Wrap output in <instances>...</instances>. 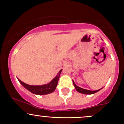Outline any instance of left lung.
Instances as JSON below:
<instances>
[{"instance_id":"8db88e82","label":"left lung","mask_w":124,"mask_h":124,"mask_svg":"<svg viewBox=\"0 0 124 124\" xmlns=\"http://www.w3.org/2000/svg\"><path fill=\"white\" fill-rule=\"evenodd\" d=\"M73 85H74V86H75V89H76V90L78 91V92H79V93H80L85 94H92L96 93V92H99V90H101V89H100L99 90H97L92 91V90H89L84 89H82V88H81V87H80L78 86L77 85H75L74 81H73Z\"/></svg>"}]
</instances>
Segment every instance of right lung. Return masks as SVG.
<instances>
[{
  "label": "right lung",
  "mask_w": 124,
  "mask_h": 124,
  "mask_svg": "<svg viewBox=\"0 0 124 124\" xmlns=\"http://www.w3.org/2000/svg\"><path fill=\"white\" fill-rule=\"evenodd\" d=\"M62 69L60 70L59 73L57 74L56 77L52 80V81L48 84L41 86H32V85H29L27 84L24 83L22 81L18 79V81L21 85H23L25 89H27L28 91L31 92L32 93L38 95H45L51 93L55 91L57 86L58 80H59V76H60L61 73Z\"/></svg>",
  "instance_id": "add662e5"
}]
</instances>
